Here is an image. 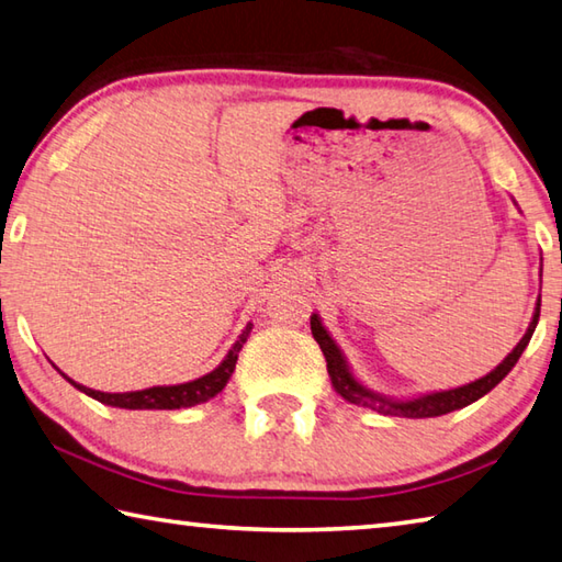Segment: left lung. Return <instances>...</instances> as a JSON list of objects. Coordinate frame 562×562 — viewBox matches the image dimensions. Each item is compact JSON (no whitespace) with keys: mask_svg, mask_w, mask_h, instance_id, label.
<instances>
[{"mask_svg":"<svg viewBox=\"0 0 562 562\" xmlns=\"http://www.w3.org/2000/svg\"><path fill=\"white\" fill-rule=\"evenodd\" d=\"M514 206H518L516 201H514ZM538 316H540V294H538V302H536V310H533V319H530L524 339L514 346V351L508 353L494 371H488L486 375H482V379H476V381L467 383V385L447 387V391H432V393L407 395V397L383 395V393L373 391V387L366 385L363 381L356 379V373L351 371L349 361H346L341 346L334 341V336L326 331V326L322 324V316L314 312L310 324H312L314 339H316V344H319V349H322L324 359H326V371H329L334 391L339 393L344 401H349L353 405H361V407H369V411L383 413V415L440 417V415L462 411V407L472 405L474 401L484 397L488 391H492V387H496L498 383L506 379L508 371L514 369L516 361L521 359V353L526 351L530 336H533V331H536Z\"/></svg>","mask_w":562,"mask_h":562,"instance_id":"1","label":"left lung"}]
</instances>
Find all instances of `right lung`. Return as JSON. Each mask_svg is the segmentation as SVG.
Listing matches in <instances>:
<instances>
[{"label":"right lung","mask_w":562,"mask_h":562,"mask_svg":"<svg viewBox=\"0 0 562 562\" xmlns=\"http://www.w3.org/2000/svg\"><path fill=\"white\" fill-rule=\"evenodd\" d=\"M250 329H252V322H248L246 329L240 331L236 344L228 349L226 359H223L216 369L206 375H201V379H193L187 383L151 385V387H145V391H130V393H103V391H93V387L76 383L74 379H68L66 373H64V379L74 387H78L80 393L95 397V401L103 405L125 407V411H179V407L206 403V401H211V397H216L223 387H226L233 371H236L238 353L243 349V344L248 341Z\"/></svg>","instance_id":"obj_1"}]
</instances>
